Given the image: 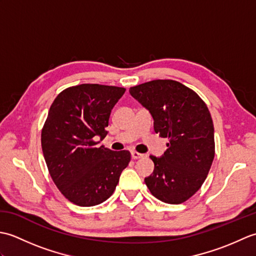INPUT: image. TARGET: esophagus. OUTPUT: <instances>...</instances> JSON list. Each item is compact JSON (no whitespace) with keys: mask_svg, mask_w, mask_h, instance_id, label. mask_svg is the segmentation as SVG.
Instances as JSON below:
<instances>
[{"mask_svg":"<svg viewBox=\"0 0 256 256\" xmlns=\"http://www.w3.org/2000/svg\"><path fill=\"white\" fill-rule=\"evenodd\" d=\"M132 158L133 160H138V158H142V157H144L145 155L144 154H140V153H138V152H136V150H132Z\"/></svg>","mask_w":256,"mask_h":256,"instance_id":"esophagus-1","label":"esophagus"}]
</instances>
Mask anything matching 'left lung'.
Returning <instances> with one entry per match:
<instances>
[{"label": "left lung", "mask_w": 256, "mask_h": 256, "mask_svg": "<svg viewBox=\"0 0 256 256\" xmlns=\"http://www.w3.org/2000/svg\"><path fill=\"white\" fill-rule=\"evenodd\" d=\"M130 94L150 112L154 130L168 138L160 158L150 156L154 172L145 184L162 202L179 204L198 192L214 158V128L204 101L175 80L131 86Z\"/></svg>", "instance_id": "obj_1"}]
</instances>
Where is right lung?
I'll list each match as a JSON object with an SVG mask.
<instances>
[{
	"label": "right lung",
	"instance_id": "obj_1",
	"mask_svg": "<svg viewBox=\"0 0 256 256\" xmlns=\"http://www.w3.org/2000/svg\"><path fill=\"white\" fill-rule=\"evenodd\" d=\"M125 88L82 84L62 90L42 128V148L50 177L64 198L80 206L102 204L116 190L131 160L128 150L98 146L106 136L112 108Z\"/></svg>",
	"mask_w": 256,
	"mask_h": 256
}]
</instances>
